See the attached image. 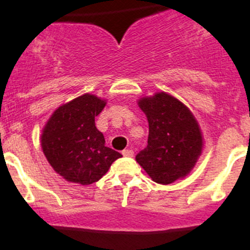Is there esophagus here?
<instances>
[{"mask_svg":"<svg viewBox=\"0 0 250 250\" xmlns=\"http://www.w3.org/2000/svg\"><path fill=\"white\" fill-rule=\"evenodd\" d=\"M122 155L123 156H127V157H133L134 151L131 150V149H125V150L122 151Z\"/></svg>","mask_w":250,"mask_h":250,"instance_id":"obj_1","label":"esophagus"}]
</instances>
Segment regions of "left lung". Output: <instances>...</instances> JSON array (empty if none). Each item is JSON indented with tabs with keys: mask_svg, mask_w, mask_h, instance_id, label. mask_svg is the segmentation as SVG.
I'll list each match as a JSON object with an SVG mask.
<instances>
[{
	"mask_svg": "<svg viewBox=\"0 0 250 250\" xmlns=\"http://www.w3.org/2000/svg\"><path fill=\"white\" fill-rule=\"evenodd\" d=\"M149 123L148 145L136 155L153 181L169 185L193 169L202 151V135L190 110L166 93L139 101Z\"/></svg>",
	"mask_w": 250,
	"mask_h": 250,
	"instance_id": "8db88e82",
	"label": "left lung"
}]
</instances>
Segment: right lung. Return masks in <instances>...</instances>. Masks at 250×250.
<instances>
[{
  "mask_svg": "<svg viewBox=\"0 0 250 250\" xmlns=\"http://www.w3.org/2000/svg\"><path fill=\"white\" fill-rule=\"evenodd\" d=\"M104 105L99 97L84 94L56 109L43 129V153L54 170L69 182L91 185L122 157L105 147L104 136L95 125Z\"/></svg>",
  "mask_w": 250,
  "mask_h": 250,
  "instance_id": "add662e5",
  "label": "right lung"
}]
</instances>
